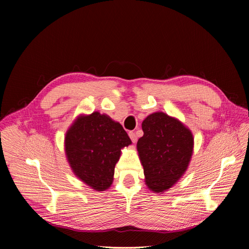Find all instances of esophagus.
I'll use <instances>...</instances> for the list:
<instances>
[{"label": "esophagus", "instance_id": "34e87169", "mask_svg": "<svg viewBox=\"0 0 249 249\" xmlns=\"http://www.w3.org/2000/svg\"><path fill=\"white\" fill-rule=\"evenodd\" d=\"M129 136H130L131 140L133 141V143H135V142L137 141V136H136V134H135L134 132H129Z\"/></svg>", "mask_w": 249, "mask_h": 249}]
</instances>
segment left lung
I'll use <instances>...</instances> for the list:
<instances>
[{
    "instance_id": "8db88e82",
    "label": "left lung",
    "mask_w": 249,
    "mask_h": 249,
    "mask_svg": "<svg viewBox=\"0 0 249 249\" xmlns=\"http://www.w3.org/2000/svg\"><path fill=\"white\" fill-rule=\"evenodd\" d=\"M141 126L143 136L137 150L145 185L162 194L187 171L193 155V134L180 120L160 111L149 114Z\"/></svg>"
}]
</instances>
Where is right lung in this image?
Wrapping results in <instances>:
<instances>
[{"label": "right lung", "mask_w": 249, "mask_h": 249, "mask_svg": "<svg viewBox=\"0 0 249 249\" xmlns=\"http://www.w3.org/2000/svg\"><path fill=\"white\" fill-rule=\"evenodd\" d=\"M132 144L123 125L107 114H80L66 131L67 162L83 183L95 191L109 189L122 149Z\"/></svg>", "instance_id": "add662e5"}]
</instances>
